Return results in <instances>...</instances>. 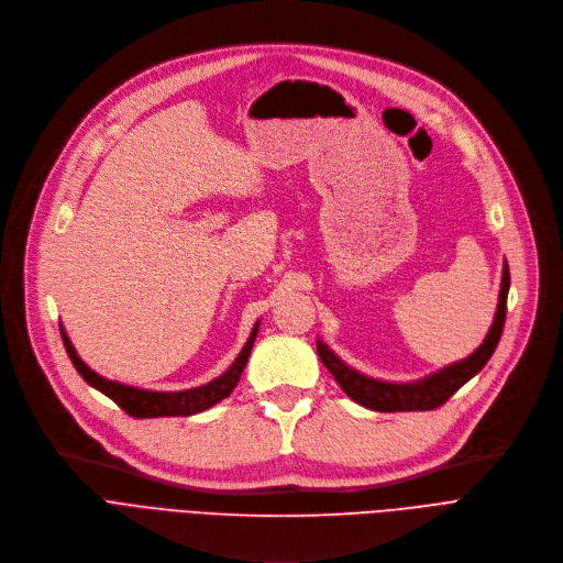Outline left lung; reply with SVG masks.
Instances as JSON below:
<instances>
[{
  "instance_id": "obj_1",
  "label": "left lung",
  "mask_w": 563,
  "mask_h": 563,
  "mask_svg": "<svg viewBox=\"0 0 563 563\" xmlns=\"http://www.w3.org/2000/svg\"><path fill=\"white\" fill-rule=\"evenodd\" d=\"M508 286H511V277H508V265L504 261V271H501V288H499V302L497 311L493 318V325L476 351L461 360L453 362L431 376H426L421 380L412 383H387V380H376L368 378L364 373L355 371L353 366H347L334 351L323 343L316 341L318 347V357L325 364V368L332 373L339 387L351 396L355 404L376 410V412H421V410H435L442 404L456 394L467 380H472L476 373L488 364L493 357L495 347L499 343L501 330H504V320H506V298H508Z\"/></svg>"
}]
</instances>
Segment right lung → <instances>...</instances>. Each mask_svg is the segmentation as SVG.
<instances>
[{"label": "right lung", "instance_id": "right-lung-1", "mask_svg": "<svg viewBox=\"0 0 563 563\" xmlns=\"http://www.w3.org/2000/svg\"><path fill=\"white\" fill-rule=\"evenodd\" d=\"M256 334H258V320H256V325L252 328V334H250L247 343L243 345V351H240V355L233 360V364L216 380H210L201 387L183 389V391H151V389L130 387V385H123V383H117V380H107V378L98 376L93 368H89L82 360H79V355L75 353V347H73L70 339H68V334L62 325V339H64V345H66V353H68V357H70L73 366L77 368L79 376H82L93 389L102 391L107 398H112L121 410H125L130 417H135V419L190 417V415L203 412L216 404H220L222 398H227L235 389L240 376H243Z\"/></svg>", "mask_w": 563, "mask_h": 563}]
</instances>
